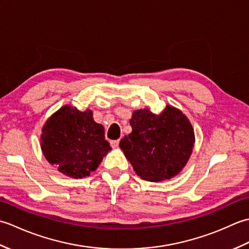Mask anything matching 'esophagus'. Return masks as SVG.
I'll return each mask as SVG.
<instances>
[{
  "instance_id": "34e87169",
  "label": "esophagus",
  "mask_w": 249,
  "mask_h": 249,
  "mask_svg": "<svg viewBox=\"0 0 249 249\" xmlns=\"http://www.w3.org/2000/svg\"><path fill=\"white\" fill-rule=\"evenodd\" d=\"M110 143H111V146H112V147H118L119 143H120V140H112L110 142Z\"/></svg>"
}]
</instances>
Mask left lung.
<instances>
[{
  "label": "left lung",
  "instance_id": "1",
  "mask_svg": "<svg viewBox=\"0 0 249 249\" xmlns=\"http://www.w3.org/2000/svg\"><path fill=\"white\" fill-rule=\"evenodd\" d=\"M133 131L120 141L137 176L150 182L169 179L186 165L195 143L192 124L181 110L167 105L160 114L134 111Z\"/></svg>",
  "mask_w": 249,
  "mask_h": 249
}]
</instances>
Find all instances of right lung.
<instances>
[{
	"mask_svg": "<svg viewBox=\"0 0 249 249\" xmlns=\"http://www.w3.org/2000/svg\"><path fill=\"white\" fill-rule=\"evenodd\" d=\"M46 160L73 178L89 177L111 150L105 128L93 120L91 110L64 106L46 122L40 136Z\"/></svg>",
	"mask_w": 249,
	"mask_h": 249,
	"instance_id": "right-lung-1",
	"label": "right lung"
}]
</instances>
